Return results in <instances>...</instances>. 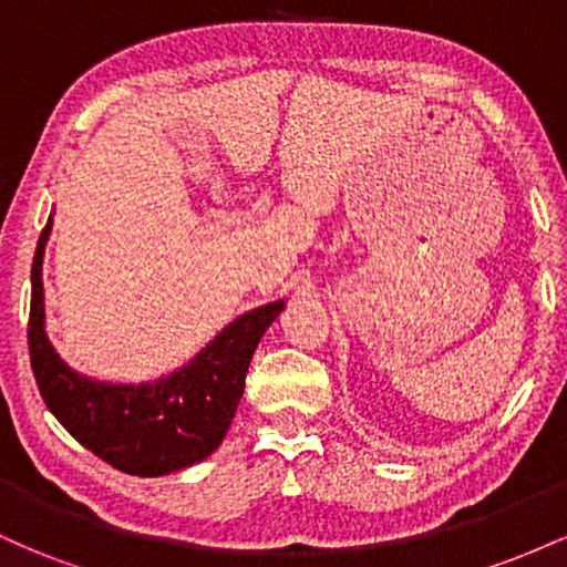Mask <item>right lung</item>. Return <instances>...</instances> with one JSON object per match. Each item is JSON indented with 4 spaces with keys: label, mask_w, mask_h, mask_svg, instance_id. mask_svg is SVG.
<instances>
[{
    "label": "right lung",
    "mask_w": 567,
    "mask_h": 567,
    "mask_svg": "<svg viewBox=\"0 0 567 567\" xmlns=\"http://www.w3.org/2000/svg\"><path fill=\"white\" fill-rule=\"evenodd\" d=\"M50 231L53 213L31 264L29 351L44 405L87 451L135 477H162L205 461L229 432L252 351L285 298L239 315L173 373L141 383L101 381L66 365L44 330L42 261Z\"/></svg>",
    "instance_id": "1"
}]
</instances>
